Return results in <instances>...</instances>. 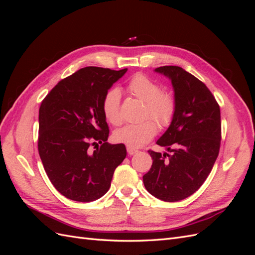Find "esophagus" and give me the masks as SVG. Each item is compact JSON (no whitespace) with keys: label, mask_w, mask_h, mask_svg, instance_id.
<instances>
[{"label":"esophagus","mask_w":255,"mask_h":255,"mask_svg":"<svg viewBox=\"0 0 255 255\" xmlns=\"http://www.w3.org/2000/svg\"><path fill=\"white\" fill-rule=\"evenodd\" d=\"M127 150H128V153L129 154V155H133V154H136V153L139 152V151L136 150V149H134V148H130V146H128Z\"/></svg>","instance_id":"esophagus-1"}]
</instances>
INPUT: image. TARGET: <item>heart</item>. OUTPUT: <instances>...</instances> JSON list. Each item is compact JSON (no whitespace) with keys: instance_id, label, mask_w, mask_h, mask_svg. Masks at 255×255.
I'll return each instance as SVG.
<instances>
[{"instance_id":"heart-1","label":"heart","mask_w":255,"mask_h":255,"mask_svg":"<svg viewBox=\"0 0 255 255\" xmlns=\"http://www.w3.org/2000/svg\"><path fill=\"white\" fill-rule=\"evenodd\" d=\"M127 90L129 95L144 102L142 115L144 119L152 118L163 128L171 125L176 112V101L170 91L161 90L158 83L143 73L130 76L127 83ZM101 109L105 119L113 126L121 125V94L118 88H111L105 92ZM156 133V123L146 120L140 123L122 127L116 130L114 138L117 142L127 144L130 148H139L153 139Z\"/></svg>"}]
</instances>
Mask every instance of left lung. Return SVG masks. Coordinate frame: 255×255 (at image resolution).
Instances as JSON below:
<instances>
[{
	"label": "left lung",
	"instance_id": "1",
	"mask_svg": "<svg viewBox=\"0 0 255 255\" xmlns=\"http://www.w3.org/2000/svg\"><path fill=\"white\" fill-rule=\"evenodd\" d=\"M155 71L171 80L176 112L156 141L170 154L149 150L153 163L142 179L151 195L176 202L195 194L212 171L220 149V107L206 85L181 67L163 66Z\"/></svg>",
	"mask_w": 255,
	"mask_h": 255
}]
</instances>
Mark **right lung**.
Segmentation results:
<instances>
[{"label":"right lung","mask_w":255,"mask_h":255,"mask_svg":"<svg viewBox=\"0 0 255 255\" xmlns=\"http://www.w3.org/2000/svg\"><path fill=\"white\" fill-rule=\"evenodd\" d=\"M126 72L82 68L42 100L38 152L54 187L73 201L91 202L104 196L115 169L127 156L125 144L107 143L110 129L101 109L105 92ZM99 143L91 152L90 146Z\"/></svg>","instance_id":"1"}]
</instances>
